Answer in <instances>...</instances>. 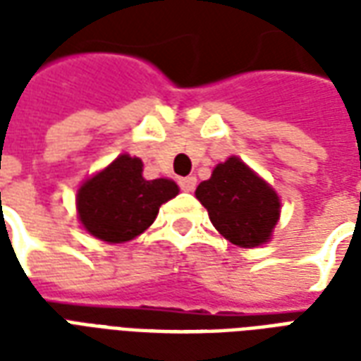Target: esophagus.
<instances>
[{
    "instance_id": "34e87169",
    "label": "esophagus",
    "mask_w": 361,
    "mask_h": 361,
    "mask_svg": "<svg viewBox=\"0 0 361 361\" xmlns=\"http://www.w3.org/2000/svg\"><path fill=\"white\" fill-rule=\"evenodd\" d=\"M197 185V178L195 176H188V178H181L180 180V188L183 189V191H193Z\"/></svg>"
}]
</instances>
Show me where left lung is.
Wrapping results in <instances>:
<instances>
[{"label": "left lung", "instance_id": "8db88e82", "mask_svg": "<svg viewBox=\"0 0 361 361\" xmlns=\"http://www.w3.org/2000/svg\"><path fill=\"white\" fill-rule=\"evenodd\" d=\"M195 195L209 211L212 226L240 247L265 243L279 220L276 193L235 157L216 166Z\"/></svg>", "mask_w": 361, "mask_h": 361}]
</instances>
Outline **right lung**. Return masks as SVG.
Returning <instances> with one entry per match:
<instances>
[{
    "label": "right lung",
    "instance_id": "add662e5",
    "mask_svg": "<svg viewBox=\"0 0 361 361\" xmlns=\"http://www.w3.org/2000/svg\"><path fill=\"white\" fill-rule=\"evenodd\" d=\"M178 195L172 180H145L139 158L121 154L77 193L82 226L98 240H133L154 222L160 204Z\"/></svg>",
    "mask_w": 361,
    "mask_h": 361
}]
</instances>
